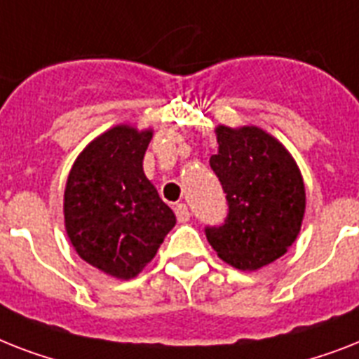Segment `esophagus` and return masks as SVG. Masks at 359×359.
Returning a JSON list of instances; mask_svg holds the SVG:
<instances>
[{"label": "esophagus", "instance_id": "esophagus-1", "mask_svg": "<svg viewBox=\"0 0 359 359\" xmlns=\"http://www.w3.org/2000/svg\"><path fill=\"white\" fill-rule=\"evenodd\" d=\"M175 214H177V219H179L180 223H186V221L189 219V210L184 203H179V205L175 206Z\"/></svg>", "mask_w": 359, "mask_h": 359}]
</instances>
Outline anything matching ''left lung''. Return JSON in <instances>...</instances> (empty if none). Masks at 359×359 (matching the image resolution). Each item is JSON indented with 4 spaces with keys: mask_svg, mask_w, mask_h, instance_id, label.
<instances>
[{
    "mask_svg": "<svg viewBox=\"0 0 359 359\" xmlns=\"http://www.w3.org/2000/svg\"><path fill=\"white\" fill-rule=\"evenodd\" d=\"M219 149L210 156L229 201L221 226L206 238L221 260L256 271L287 252L301 232L306 189L301 170L284 145L256 125H217Z\"/></svg>",
    "mask_w": 359,
    "mask_h": 359,
    "instance_id": "obj_1",
    "label": "left lung"
}]
</instances>
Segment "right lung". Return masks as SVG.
<instances>
[{
  "mask_svg": "<svg viewBox=\"0 0 359 359\" xmlns=\"http://www.w3.org/2000/svg\"><path fill=\"white\" fill-rule=\"evenodd\" d=\"M153 129L121 123L90 142L69 170L64 226L77 255L104 275L142 273L175 226L173 210L144 173Z\"/></svg>",
  "mask_w": 359,
  "mask_h": 359,
  "instance_id": "add662e5",
  "label": "right lung"
}]
</instances>
